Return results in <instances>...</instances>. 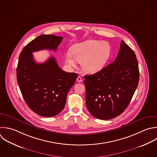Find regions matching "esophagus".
<instances>
[{"mask_svg": "<svg viewBox=\"0 0 157 157\" xmlns=\"http://www.w3.org/2000/svg\"><path fill=\"white\" fill-rule=\"evenodd\" d=\"M77 81L78 82H79V83L82 82V77H80V76H78V77H77Z\"/></svg>", "mask_w": 157, "mask_h": 157, "instance_id": "1", "label": "esophagus"}]
</instances>
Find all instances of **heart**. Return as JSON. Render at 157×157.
Instances as JSON below:
<instances>
[{"label": "heart", "instance_id": "b5f03b06", "mask_svg": "<svg viewBox=\"0 0 157 157\" xmlns=\"http://www.w3.org/2000/svg\"><path fill=\"white\" fill-rule=\"evenodd\" d=\"M111 55L112 48L108 42L91 39L72 45L64 58L69 67H77L78 62L85 72L94 74L105 66Z\"/></svg>", "mask_w": 157, "mask_h": 157}]
</instances>
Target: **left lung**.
Segmentation results:
<instances>
[{"mask_svg": "<svg viewBox=\"0 0 157 157\" xmlns=\"http://www.w3.org/2000/svg\"><path fill=\"white\" fill-rule=\"evenodd\" d=\"M84 77L90 113L98 119L113 118L126 109L137 87L139 71L136 56L121 40L114 62Z\"/></svg>", "mask_w": 157, "mask_h": 157, "instance_id": "1", "label": "left lung"}]
</instances>
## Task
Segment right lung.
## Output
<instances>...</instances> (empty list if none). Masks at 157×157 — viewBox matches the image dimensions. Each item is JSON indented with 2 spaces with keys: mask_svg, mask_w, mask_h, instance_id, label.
<instances>
[{
  "mask_svg": "<svg viewBox=\"0 0 157 157\" xmlns=\"http://www.w3.org/2000/svg\"><path fill=\"white\" fill-rule=\"evenodd\" d=\"M62 40V37L54 35L39 36L25 47L19 57L17 77L20 89L28 107L42 117H54L63 110L78 75L63 71L52 56L37 63L32 53L56 51Z\"/></svg>",
  "mask_w": 157,
  "mask_h": 157,
  "instance_id": "1",
  "label": "right lung"
}]
</instances>
